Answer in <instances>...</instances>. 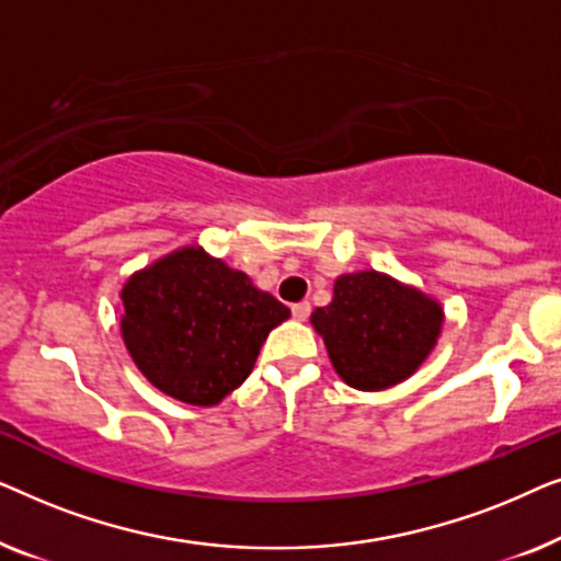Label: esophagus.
Returning <instances> with one entry per match:
<instances>
[{"mask_svg": "<svg viewBox=\"0 0 561 561\" xmlns=\"http://www.w3.org/2000/svg\"><path fill=\"white\" fill-rule=\"evenodd\" d=\"M290 311H294V319L296 321H306V319H309V313H311V304L309 301L294 304V309H290Z\"/></svg>", "mask_w": 561, "mask_h": 561, "instance_id": "esophagus-1", "label": "esophagus"}]
</instances>
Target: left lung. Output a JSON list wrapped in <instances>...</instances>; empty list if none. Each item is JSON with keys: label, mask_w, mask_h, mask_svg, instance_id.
Listing matches in <instances>:
<instances>
[{"label": "left lung", "mask_w": 561, "mask_h": 561, "mask_svg": "<svg viewBox=\"0 0 561 561\" xmlns=\"http://www.w3.org/2000/svg\"><path fill=\"white\" fill-rule=\"evenodd\" d=\"M334 370L357 390L411 378L442 334L439 301L378 271L340 275L334 298L311 313Z\"/></svg>", "instance_id": "obj_1"}]
</instances>
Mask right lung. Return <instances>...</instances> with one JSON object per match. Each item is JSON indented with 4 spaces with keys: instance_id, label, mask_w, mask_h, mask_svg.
Masks as SVG:
<instances>
[{
    "instance_id": "right-lung-1",
    "label": "right lung",
    "mask_w": 561,
    "mask_h": 561,
    "mask_svg": "<svg viewBox=\"0 0 561 561\" xmlns=\"http://www.w3.org/2000/svg\"><path fill=\"white\" fill-rule=\"evenodd\" d=\"M122 340L137 370L191 405H217L255 367L288 306L242 271L191 244L137 271L122 288Z\"/></svg>"
}]
</instances>
